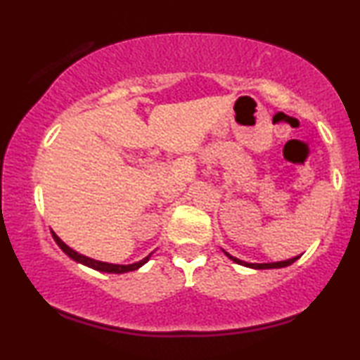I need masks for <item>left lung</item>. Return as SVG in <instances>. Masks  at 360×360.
<instances>
[{
    "instance_id": "left-lung-1",
    "label": "left lung",
    "mask_w": 360,
    "mask_h": 360,
    "mask_svg": "<svg viewBox=\"0 0 360 360\" xmlns=\"http://www.w3.org/2000/svg\"><path fill=\"white\" fill-rule=\"evenodd\" d=\"M226 255V257H230V259L233 261V262H236V264H240V266H245V267H251V269H281V267H287V266H290V264H293V262H295L298 257L300 256H295V257H292V259H287V261H277V262H245V261H241V259H238V257H235V256H231L230 252H226L225 250H221Z\"/></svg>"
}]
</instances>
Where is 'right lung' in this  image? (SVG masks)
Instances as JSON below:
<instances>
[{
	"label": "right lung",
	"mask_w": 360,
	"mask_h": 360,
	"mask_svg": "<svg viewBox=\"0 0 360 360\" xmlns=\"http://www.w3.org/2000/svg\"><path fill=\"white\" fill-rule=\"evenodd\" d=\"M52 236H53L55 243H57V245L60 246V250H62L68 257H72L73 261H77V262H79V264H83V266H88V267H91V269H94V271L109 272V274H124V272L136 271V269H139V267L146 264V262H148V259L151 257V255H153V252H150V255L146 256V257H143V259H141V261L131 262V264H110V262L96 261V259H93V257L79 255V252L72 250V248H70L68 245H65V243L58 238V235H55V231H52Z\"/></svg>",
	"instance_id": "obj_1"
}]
</instances>
